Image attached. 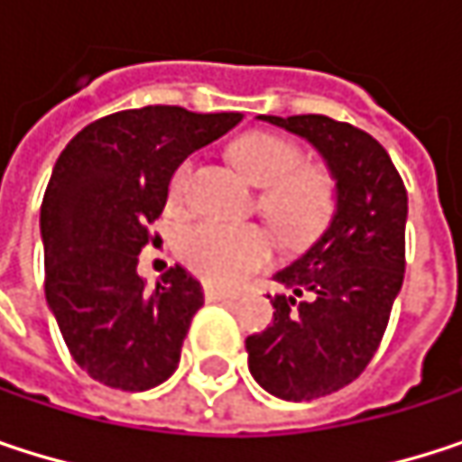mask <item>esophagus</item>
I'll use <instances>...</instances> for the list:
<instances>
[{
	"mask_svg": "<svg viewBox=\"0 0 462 462\" xmlns=\"http://www.w3.org/2000/svg\"><path fill=\"white\" fill-rule=\"evenodd\" d=\"M203 294H206V300L208 302H227V300H235V294L230 291H225V289H217V286H203Z\"/></svg>",
	"mask_w": 462,
	"mask_h": 462,
	"instance_id": "1",
	"label": "esophagus"
}]
</instances>
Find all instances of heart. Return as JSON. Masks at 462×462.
I'll list each match as a JSON object with an SVG mask.
<instances>
[{
  "mask_svg": "<svg viewBox=\"0 0 462 462\" xmlns=\"http://www.w3.org/2000/svg\"><path fill=\"white\" fill-rule=\"evenodd\" d=\"M232 162L262 195V211L286 237L310 235L331 208V179L316 165H300V149L267 131L243 134L232 143ZM184 168L173 176L171 192L179 195ZM270 237L254 225L198 222L181 232L179 256L200 278L217 286H237L270 259Z\"/></svg>",
  "mask_w": 462,
  "mask_h": 462,
  "instance_id": "b5f03b06",
  "label": "heart"
}]
</instances>
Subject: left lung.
Here are the masks:
<instances>
[{
	"label": "left lung",
	"mask_w": 462,
	"mask_h": 462,
	"mask_svg": "<svg viewBox=\"0 0 462 462\" xmlns=\"http://www.w3.org/2000/svg\"><path fill=\"white\" fill-rule=\"evenodd\" d=\"M256 120L305 139L334 179L326 230L275 281L273 326L245 339L248 372L273 396L310 402L353 383L372 361L404 283L407 189L369 134L323 115Z\"/></svg>",
	"instance_id": "1"
}]
</instances>
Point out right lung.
Instances as JSON below:
<instances>
[{
    "instance_id": "1",
    "label": "right lung",
    "mask_w": 462,
    "mask_h": 462,
    "mask_svg": "<svg viewBox=\"0 0 462 462\" xmlns=\"http://www.w3.org/2000/svg\"><path fill=\"white\" fill-rule=\"evenodd\" d=\"M240 120L181 106L128 109L82 128L55 160L40 211L47 308L93 380L149 391L176 372L203 289L179 264L149 289L139 254L173 171Z\"/></svg>"
}]
</instances>
